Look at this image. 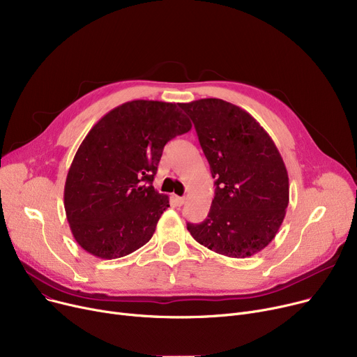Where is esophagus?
Masks as SVG:
<instances>
[{
    "label": "esophagus",
    "instance_id": "esophagus-1",
    "mask_svg": "<svg viewBox=\"0 0 357 357\" xmlns=\"http://www.w3.org/2000/svg\"><path fill=\"white\" fill-rule=\"evenodd\" d=\"M174 199H175L176 205H182V204L185 202V197H178V195H175V197H174Z\"/></svg>",
    "mask_w": 357,
    "mask_h": 357
}]
</instances>
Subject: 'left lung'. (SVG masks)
I'll use <instances>...</instances> for the list:
<instances>
[{
    "label": "left lung",
    "mask_w": 357,
    "mask_h": 357,
    "mask_svg": "<svg viewBox=\"0 0 357 357\" xmlns=\"http://www.w3.org/2000/svg\"><path fill=\"white\" fill-rule=\"evenodd\" d=\"M195 126L215 178L210 213L186 229L199 245L249 257L275 238L289 202V178L271 136L248 111L218 98L179 104Z\"/></svg>",
    "instance_id": "obj_1"
}]
</instances>
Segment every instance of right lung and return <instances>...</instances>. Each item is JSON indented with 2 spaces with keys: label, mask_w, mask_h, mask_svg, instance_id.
I'll list each match as a JSON object with an SVG mask.
<instances>
[{
  "label": "right lung",
  "mask_w": 357,
  "mask_h": 357,
  "mask_svg": "<svg viewBox=\"0 0 357 357\" xmlns=\"http://www.w3.org/2000/svg\"><path fill=\"white\" fill-rule=\"evenodd\" d=\"M192 124L174 102H124L93 126L65 182V211L78 245L100 259L133 253L169 207L153 188L165 144Z\"/></svg>",
  "instance_id": "obj_1"
}]
</instances>
